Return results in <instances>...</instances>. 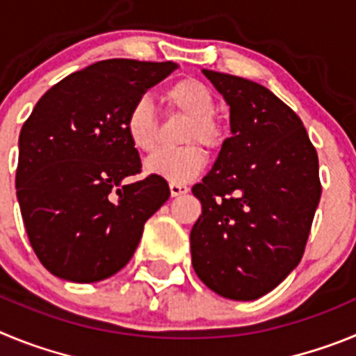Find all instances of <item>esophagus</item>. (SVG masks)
I'll list each match as a JSON object with an SVG mask.
<instances>
[{
	"mask_svg": "<svg viewBox=\"0 0 356 356\" xmlns=\"http://www.w3.org/2000/svg\"><path fill=\"white\" fill-rule=\"evenodd\" d=\"M169 188H171V196L172 197L184 196V194L188 193L187 185H181V184H169Z\"/></svg>",
	"mask_w": 356,
	"mask_h": 356,
	"instance_id": "34e87169",
	"label": "esophagus"
}]
</instances>
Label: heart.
<instances>
[{
  "label": "heart",
  "instance_id": "obj_1",
  "mask_svg": "<svg viewBox=\"0 0 356 356\" xmlns=\"http://www.w3.org/2000/svg\"><path fill=\"white\" fill-rule=\"evenodd\" d=\"M163 99L171 108L187 115L181 143H200L201 146L216 149L222 144V128L213 119L216 97L209 85L196 78H185L176 81L165 90ZM127 135L131 146L139 151H151L159 139V122L153 103L147 97H140L130 108L124 121ZM207 159L196 144L178 147V149H162L147 156L144 171L149 176H159L169 184H187L194 180L203 168Z\"/></svg>",
  "mask_w": 356,
  "mask_h": 356
}]
</instances>
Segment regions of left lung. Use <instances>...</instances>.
I'll list each match as a JSON object with an SVG mask.
<instances>
[{
  "label": "left lung",
  "mask_w": 356,
  "mask_h": 356,
  "mask_svg": "<svg viewBox=\"0 0 356 356\" xmlns=\"http://www.w3.org/2000/svg\"><path fill=\"white\" fill-rule=\"evenodd\" d=\"M229 106L232 137L193 194V267L222 298L253 301L303 257L321 197L316 147L298 115L269 89L203 69Z\"/></svg>",
  "instance_id": "left-lung-1"
}]
</instances>
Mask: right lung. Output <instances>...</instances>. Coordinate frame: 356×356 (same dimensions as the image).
Instances as JSON below:
<instances>
[{
    "label": "right lung",
    "instance_id": "right-lung-1",
    "mask_svg": "<svg viewBox=\"0 0 356 356\" xmlns=\"http://www.w3.org/2000/svg\"><path fill=\"white\" fill-rule=\"evenodd\" d=\"M175 62L102 60L72 72L37 102L19 135L15 188L30 244L51 275L76 284L110 278L130 262L144 222L169 200L140 172L124 121Z\"/></svg>",
    "mask_w": 356,
    "mask_h": 356
}]
</instances>
